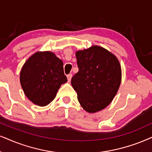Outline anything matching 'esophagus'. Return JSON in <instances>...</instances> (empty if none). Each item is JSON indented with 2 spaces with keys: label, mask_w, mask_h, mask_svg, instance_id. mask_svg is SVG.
<instances>
[{
  "label": "esophagus",
  "mask_w": 152,
  "mask_h": 152,
  "mask_svg": "<svg viewBox=\"0 0 152 152\" xmlns=\"http://www.w3.org/2000/svg\"><path fill=\"white\" fill-rule=\"evenodd\" d=\"M66 77H67L68 82H70V81H71V79H72V74H68L67 76H66Z\"/></svg>",
  "instance_id": "esophagus-1"
}]
</instances>
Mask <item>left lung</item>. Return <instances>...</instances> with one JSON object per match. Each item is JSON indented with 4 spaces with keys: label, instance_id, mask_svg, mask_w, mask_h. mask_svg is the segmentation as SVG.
I'll list each match as a JSON object with an SVG mask.
<instances>
[{
    "label": "left lung",
    "instance_id": "obj_1",
    "mask_svg": "<svg viewBox=\"0 0 152 152\" xmlns=\"http://www.w3.org/2000/svg\"><path fill=\"white\" fill-rule=\"evenodd\" d=\"M78 72L72 78L80 106L94 113L108 106L116 95L122 70L116 56L99 46L76 53Z\"/></svg>",
    "mask_w": 152,
    "mask_h": 152
}]
</instances>
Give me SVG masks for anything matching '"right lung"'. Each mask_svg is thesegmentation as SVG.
<instances>
[{
    "label": "right lung",
    "instance_id": "add662e5",
    "mask_svg": "<svg viewBox=\"0 0 152 152\" xmlns=\"http://www.w3.org/2000/svg\"><path fill=\"white\" fill-rule=\"evenodd\" d=\"M66 81L63 62L50 51L35 53L27 60L20 72L24 94L40 106L50 104L61 85Z\"/></svg>",
    "mask_w": 152,
    "mask_h": 152
}]
</instances>
